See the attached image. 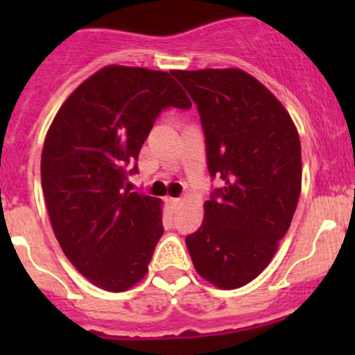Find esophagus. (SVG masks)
Returning <instances> with one entry per match:
<instances>
[{"instance_id":"esophagus-1","label":"esophagus","mask_w":355,"mask_h":355,"mask_svg":"<svg viewBox=\"0 0 355 355\" xmlns=\"http://www.w3.org/2000/svg\"><path fill=\"white\" fill-rule=\"evenodd\" d=\"M168 204H170L171 209L177 211V209H178V206H180V199H177V198H170V199H168Z\"/></svg>"}]
</instances>
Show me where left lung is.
I'll use <instances>...</instances> for the list:
<instances>
[{
    "mask_svg": "<svg viewBox=\"0 0 355 355\" xmlns=\"http://www.w3.org/2000/svg\"><path fill=\"white\" fill-rule=\"evenodd\" d=\"M171 73L198 106L207 171L221 182L185 244L200 277L225 290L244 287L292 223L302 180L299 134L282 103L244 70Z\"/></svg>",
    "mask_w": 355,
    "mask_h": 355,
    "instance_id": "8db88e82",
    "label": "left lung"
}]
</instances>
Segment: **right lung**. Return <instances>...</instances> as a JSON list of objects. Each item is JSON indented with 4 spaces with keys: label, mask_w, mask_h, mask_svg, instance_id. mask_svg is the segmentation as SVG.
<instances>
[{
    "label": "right lung",
    "mask_w": 355,
    "mask_h": 355,
    "mask_svg": "<svg viewBox=\"0 0 355 355\" xmlns=\"http://www.w3.org/2000/svg\"><path fill=\"white\" fill-rule=\"evenodd\" d=\"M191 101L166 71L105 67L56 113L41 157L49 220L89 282L123 292L146 275L163 235L159 199L130 192L137 157L161 111Z\"/></svg>",
    "instance_id": "add662e5"
}]
</instances>
